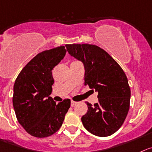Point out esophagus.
<instances>
[{"mask_svg":"<svg viewBox=\"0 0 152 152\" xmlns=\"http://www.w3.org/2000/svg\"><path fill=\"white\" fill-rule=\"evenodd\" d=\"M76 102H74V101H71V103H70V105H71V106H74L76 105Z\"/></svg>","mask_w":152,"mask_h":152,"instance_id":"1","label":"esophagus"}]
</instances>
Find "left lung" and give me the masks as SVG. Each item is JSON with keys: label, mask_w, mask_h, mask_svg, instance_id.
<instances>
[{"label": "left lung", "mask_w": 152, "mask_h": 152, "mask_svg": "<svg viewBox=\"0 0 152 152\" xmlns=\"http://www.w3.org/2000/svg\"><path fill=\"white\" fill-rule=\"evenodd\" d=\"M68 53L83 62L85 85L98 93V103L86 102L88 112L81 120L97 137H109L124 123L130 107V89L118 64L101 48L90 44H67Z\"/></svg>", "instance_id": "obj_1"}]
</instances>
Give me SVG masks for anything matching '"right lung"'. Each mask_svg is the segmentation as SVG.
Listing matches in <instances>:
<instances>
[{
	"label": "right lung",
	"mask_w": 152,
	"mask_h": 152,
	"mask_svg": "<svg viewBox=\"0 0 152 152\" xmlns=\"http://www.w3.org/2000/svg\"><path fill=\"white\" fill-rule=\"evenodd\" d=\"M66 54L64 46L43 51L31 59L16 78L12 104L18 123L31 136L43 138L61 127L70 100L56 103L49 97L54 84L52 69Z\"/></svg>",
	"instance_id": "obj_1"
}]
</instances>
